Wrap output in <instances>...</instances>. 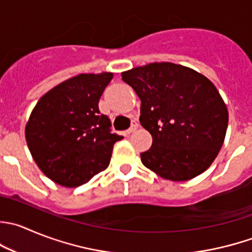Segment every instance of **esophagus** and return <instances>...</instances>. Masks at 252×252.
<instances>
[{
	"label": "esophagus",
	"instance_id": "obj_1",
	"mask_svg": "<svg viewBox=\"0 0 252 252\" xmlns=\"http://www.w3.org/2000/svg\"><path fill=\"white\" fill-rule=\"evenodd\" d=\"M136 128H138V124H136V123H133V124H131V126H130V128L126 129V133H128V134L133 133V131H135V130H136Z\"/></svg>",
	"mask_w": 252,
	"mask_h": 252
}]
</instances>
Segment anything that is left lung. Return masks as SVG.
Returning <instances> with one entry per match:
<instances>
[{
	"mask_svg": "<svg viewBox=\"0 0 252 252\" xmlns=\"http://www.w3.org/2000/svg\"><path fill=\"white\" fill-rule=\"evenodd\" d=\"M141 101L140 124L153 145L141 162L162 178L187 181L218 155L228 128V109L218 90L199 72L172 63H154L122 72Z\"/></svg>",
	"mask_w": 252,
	"mask_h": 252,
	"instance_id": "left-lung-1",
	"label": "left lung"
}]
</instances>
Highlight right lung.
Wrapping results in <instances>:
<instances>
[{"instance_id": "add662e5", "label": "right lung", "mask_w": 252, "mask_h": 252, "mask_svg": "<svg viewBox=\"0 0 252 252\" xmlns=\"http://www.w3.org/2000/svg\"><path fill=\"white\" fill-rule=\"evenodd\" d=\"M113 74H81L46 92L26 126L29 151L46 177L77 187L106 170L113 145L123 136L111 130L98 102Z\"/></svg>"}]
</instances>
